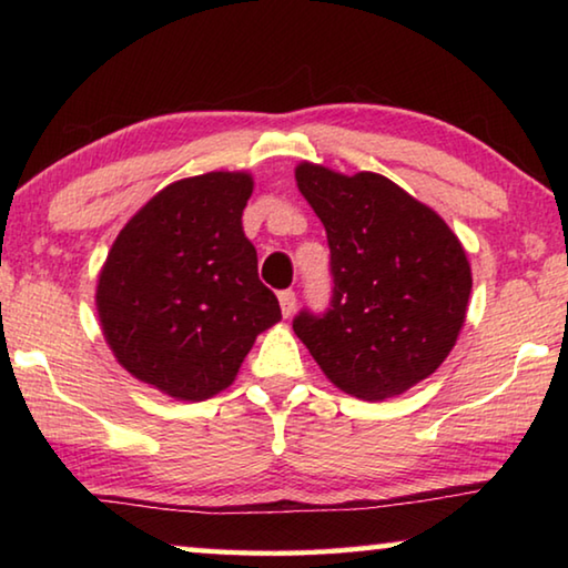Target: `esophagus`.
<instances>
[{"label": "esophagus", "mask_w": 568, "mask_h": 568, "mask_svg": "<svg viewBox=\"0 0 568 568\" xmlns=\"http://www.w3.org/2000/svg\"><path fill=\"white\" fill-rule=\"evenodd\" d=\"M277 301H281V311L285 318H291V315L295 313V293L293 291H283L281 295H277Z\"/></svg>", "instance_id": "esophagus-1"}]
</instances>
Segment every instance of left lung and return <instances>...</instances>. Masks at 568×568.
Segmentation results:
<instances>
[{
    "mask_svg": "<svg viewBox=\"0 0 568 568\" xmlns=\"http://www.w3.org/2000/svg\"><path fill=\"white\" fill-rule=\"evenodd\" d=\"M295 180L328 235L333 297L323 315L297 313L293 331L333 386L363 400L400 396L464 328L466 250L444 217L376 172L301 162Z\"/></svg>",
    "mask_w": 568,
    "mask_h": 568,
    "instance_id": "left-lung-1",
    "label": "left lung"
}]
</instances>
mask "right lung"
<instances>
[{"instance_id": "right-lung-1", "label": "right lung", "mask_w": 568, "mask_h": 568, "mask_svg": "<svg viewBox=\"0 0 568 568\" xmlns=\"http://www.w3.org/2000/svg\"><path fill=\"white\" fill-rule=\"evenodd\" d=\"M247 172H207L160 190L120 230L98 281L104 341L134 378L178 400L235 381L257 333L281 321L243 233Z\"/></svg>"}]
</instances>
